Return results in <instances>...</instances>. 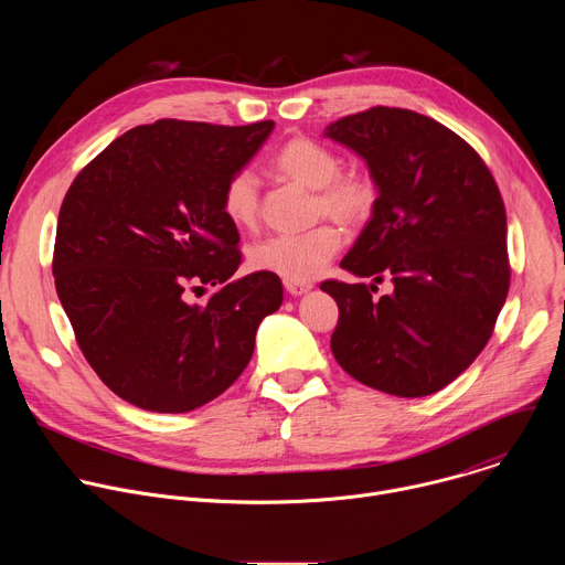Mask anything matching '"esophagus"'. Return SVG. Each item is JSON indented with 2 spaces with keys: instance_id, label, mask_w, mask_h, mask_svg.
<instances>
[{
  "instance_id": "34e87169",
  "label": "esophagus",
  "mask_w": 565,
  "mask_h": 565,
  "mask_svg": "<svg viewBox=\"0 0 565 565\" xmlns=\"http://www.w3.org/2000/svg\"><path fill=\"white\" fill-rule=\"evenodd\" d=\"M284 288L290 292V295H303V292H308L310 288H312V284L310 281H290V279H286L284 281Z\"/></svg>"
}]
</instances>
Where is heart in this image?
Returning <instances> with one entry per match:
<instances>
[{"instance_id": "1", "label": "heart", "mask_w": 565, "mask_h": 565, "mask_svg": "<svg viewBox=\"0 0 565 565\" xmlns=\"http://www.w3.org/2000/svg\"><path fill=\"white\" fill-rule=\"evenodd\" d=\"M270 168L303 188L315 190V212H324L344 225L366 223L380 199L377 183L364 172H342V160L329 147L297 136L270 158ZM223 214L241 227L259 216V181L250 170L234 172L221 192ZM342 248V232L333 223H317L303 232L266 236L250 248L253 268L290 281L317 277Z\"/></svg>"}]
</instances>
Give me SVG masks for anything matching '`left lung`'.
I'll return each mask as SVG.
<instances>
[{
    "instance_id": "8db88e82",
    "label": "left lung",
    "mask_w": 565,
    "mask_h": 565,
    "mask_svg": "<svg viewBox=\"0 0 565 565\" xmlns=\"http://www.w3.org/2000/svg\"><path fill=\"white\" fill-rule=\"evenodd\" d=\"M377 183V207L342 268L366 284L321 281L340 308L331 351L358 382L423 397L486 349L510 290L508 221L476 149L429 116L371 107L329 125Z\"/></svg>"
}]
</instances>
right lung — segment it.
I'll return each instance as SVG.
<instances>
[{
    "label": "right lung",
    "instance_id": "add662e5",
    "mask_svg": "<svg viewBox=\"0 0 565 565\" xmlns=\"http://www.w3.org/2000/svg\"><path fill=\"white\" fill-rule=\"evenodd\" d=\"M275 122L156 120L116 138L71 183L53 277L79 351L129 405L185 414L248 366L262 319L281 306L277 275L241 266L225 181ZM216 285L190 305V291Z\"/></svg>",
    "mask_w": 565,
    "mask_h": 565
}]
</instances>
